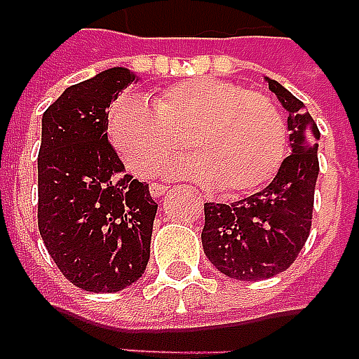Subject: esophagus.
<instances>
[{
    "label": "esophagus",
    "mask_w": 359,
    "mask_h": 359,
    "mask_svg": "<svg viewBox=\"0 0 359 359\" xmlns=\"http://www.w3.org/2000/svg\"><path fill=\"white\" fill-rule=\"evenodd\" d=\"M166 191H168V187H166V185H163V183H151L149 193H151V196H153V198H158V196H163Z\"/></svg>",
    "instance_id": "34e87169"
}]
</instances>
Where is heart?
<instances>
[{"label":"heart","mask_w":359,"mask_h":359,"mask_svg":"<svg viewBox=\"0 0 359 359\" xmlns=\"http://www.w3.org/2000/svg\"><path fill=\"white\" fill-rule=\"evenodd\" d=\"M109 136L126 166L155 176L185 142L195 155L170 172L214 183L225 196L259 189L285 157V123L269 96L215 77H193L164 88L151 107L123 100L109 115Z\"/></svg>","instance_id":"heart-1"}]
</instances>
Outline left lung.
<instances>
[{"instance_id":"obj_1","label":"left lung","mask_w":359,"mask_h":359,"mask_svg":"<svg viewBox=\"0 0 359 359\" xmlns=\"http://www.w3.org/2000/svg\"><path fill=\"white\" fill-rule=\"evenodd\" d=\"M266 81L290 113L292 155L259 193L231 204H204L202 248L206 257L225 276L246 282L276 276L297 259L311 234L320 172V130L314 118L278 81Z\"/></svg>"}]
</instances>
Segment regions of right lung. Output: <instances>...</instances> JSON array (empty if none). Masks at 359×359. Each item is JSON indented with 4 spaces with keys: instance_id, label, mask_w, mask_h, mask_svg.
Returning a JSON list of instances; mask_svg holds the SVG:
<instances>
[{
    "instance_id": "add662e5",
    "label": "right lung",
    "mask_w": 359,
    "mask_h": 359,
    "mask_svg": "<svg viewBox=\"0 0 359 359\" xmlns=\"http://www.w3.org/2000/svg\"><path fill=\"white\" fill-rule=\"evenodd\" d=\"M136 75L111 67L67 87L41 121L37 225L48 255L85 292L125 290L149 261L157 202L125 174L107 140V107Z\"/></svg>"
}]
</instances>
